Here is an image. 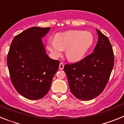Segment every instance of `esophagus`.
Returning a JSON list of instances; mask_svg holds the SVG:
<instances>
[{"mask_svg": "<svg viewBox=\"0 0 124 124\" xmlns=\"http://www.w3.org/2000/svg\"><path fill=\"white\" fill-rule=\"evenodd\" d=\"M63 68H64V64H63V63H60V66H59V69H60V70H62Z\"/></svg>", "mask_w": 124, "mask_h": 124, "instance_id": "obj_1", "label": "esophagus"}]
</instances>
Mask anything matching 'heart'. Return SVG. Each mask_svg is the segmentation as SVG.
Wrapping results in <instances>:
<instances>
[{
	"label": "heart",
	"instance_id": "b5f03b06",
	"mask_svg": "<svg viewBox=\"0 0 124 124\" xmlns=\"http://www.w3.org/2000/svg\"><path fill=\"white\" fill-rule=\"evenodd\" d=\"M93 43L94 37L89 31L68 30L56 34L54 40L48 43V49L54 57L60 56L65 50L66 58L76 62L85 56Z\"/></svg>",
	"mask_w": 124,
	"mask_h": 124
}]
</instances>
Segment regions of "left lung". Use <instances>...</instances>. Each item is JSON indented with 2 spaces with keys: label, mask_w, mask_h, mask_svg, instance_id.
Listing matches in <instances>:
<instances>
[{
  "label": "left lung",
  "mask_w": 124,
  "mask_h": 124,
  "mask_svg": "<svg viewBox=\"0 0 124 124\" xmlns=\"http://www.w3.org/2000/svg\"><path fill=\"white\" fill-rule=\"evenodd\" d=\"M98 41L93 53L71 64H66L71 93L81 100L89 101L99 96L106 87L114 67L112 47L108 38L96 28Z\"/></svg>",
  "instance_id": "8db88e82"
}]
</instances>
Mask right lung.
I'll return each mask as SVG.
<instances>
[{"label": "right lung", "instance_id": "obj_1", "mask_svg": "<svg viewBox=\"0 0 124 124\" xmlns=\"http://www.w3.org/2000/svg\"><path fill=\"white\" fill-rule=\"evenodd\" d=\"M51 27H33L15 36L7 55L11 81L20 94L37 100L48 93L60 61L50 58L41 38Z\"/></svg>", "mask_w": 124, "mask_h": 124}]
</instances>
